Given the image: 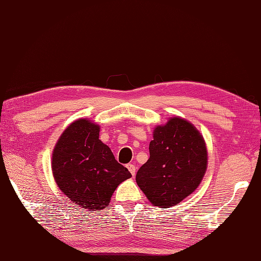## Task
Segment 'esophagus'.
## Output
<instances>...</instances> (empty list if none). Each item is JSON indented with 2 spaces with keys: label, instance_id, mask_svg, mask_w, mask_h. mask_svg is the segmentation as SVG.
Wrapping results in <instances>:
<instances>
[{
  "label": "esophagus",
  "instance_id": "esophagus-1",
  "mask_svg": "<svg viewBox=\"0 0 261 261\" xmlns=\"http://www.w3.org/2000/svg\"><path fill=\"white\" fill-rule=\"evenodd\" d=\"M127 168H128V170H129V173L134 176L135 175V173H136V167L133 165V164H128L127 165Z\"/></svg>",
  "mask_w": 261,
  "mask_h": 261
}]
</instances>
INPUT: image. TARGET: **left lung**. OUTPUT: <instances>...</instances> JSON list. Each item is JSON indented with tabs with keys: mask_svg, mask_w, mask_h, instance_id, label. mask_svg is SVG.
Returning <instances> with one entry per match:
<instances>
[{
	"mask_svg": "<svg viewBox=\"0 0 261 261\" xmlns=\"http://www.w3.org/2000/svg\"><path fill=\"white\" fill-rule=\"evenodd\" d=\"M150 158L136 183L154 205L173 207L198 188L207 169V147L199 130L179 117L155 127Z\"/></svg>",
	"mask_w": 261,
	"mask_h": 261,
	"instance_id": "left-lung-1",
	"label": "left lung"
}]
</instances>
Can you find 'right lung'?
<instances>
[{
    "label": "right lung",
    "mask_w": 261,
    "mask_h": 261,
    "mask_svg": "<svg viewBox=\"0 0 261 261\" xmlns=\"http://www.w3.org/2000/svg\"><path fill=\"white\" fill-rule=\"evenodd\" d=\"M100 127L78 119L62 133L52 154L54 179L72 202L88 211L106 208L117 186L132 177L99 140Z\"/></svg>",
    "instance_id": "right-lung-1"
}]
</instances>
